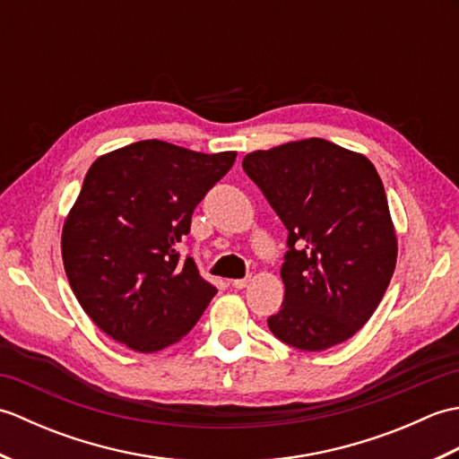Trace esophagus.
<instances>
[{"label":"esophagus","instance_id":"obj_1","mask_svg":"<svg viewBox=\"0 0 459 459\" xmlns=\"http://www.w3.org/2000/svg\"><path fill=\"white\" fill-rule=\"evenodd\" d=\"M230 284L235 286L237 290H242V288H247L250 284V278H237V280H232Z\"/></svg>","mask_w":459,"mask_h":459}]
</instances>
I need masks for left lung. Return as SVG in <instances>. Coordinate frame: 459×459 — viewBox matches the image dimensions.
<instances>
[{
  "mask_svg": "<svg viewBox=\"0 0 459 459\" xmlns=\"http://www.w3.org/2000/svg\"><path fill=\"white\" fill-rule=\"evenodd\" d=\"M242 168L288 229L284 301L268 319L270 331L301 351L343 343L375 314L398 256L375 165L307 138L247 153Z\"/></svg>",
  "mask_w": 459,
  "mask_h": 459,
  "instance_id": "1",
  "label": "left lung"
}]
</instances>
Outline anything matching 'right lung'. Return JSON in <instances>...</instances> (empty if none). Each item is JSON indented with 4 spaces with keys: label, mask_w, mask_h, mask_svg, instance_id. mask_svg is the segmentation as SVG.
Wrapping results in <instances>:
<instances>
[{
    "label": "right lung",
    "mask_w": 459,
    "mask_h": 459,
    "mask_svg": "<svg viewBox=\"0 0 459 459\" xmlns=\"http://www.w3.org/2000/svg\"><path fill=\"white\" fill-rule=\"evenodd\" d=\"M237 160L143 140L100 155L68 211L61 252L76 299L96 327L138 353L178 343L217 294L175 250L191 214Z\"/></svg>",
    "instance_id": "right-lung-1"
}]
</instances>
